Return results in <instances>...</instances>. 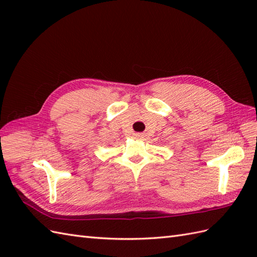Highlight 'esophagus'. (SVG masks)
<instances>
[{
  "mask_svg": "<svg viewBox=\"0 0 257 257\" xmlns=\"http://www.w3.org/2000/svg\"><path fill=\"white\" fill-rule=\"evenodd\" d=\"M136 137H137V138H141V137H143V136H141L140 134H136Z\"/></svg>",
  "mask_w": 257,
  "mask_h": 257,
  "instance_id": "obj_1",
  "label": "esophagus"
}]
</instances>
